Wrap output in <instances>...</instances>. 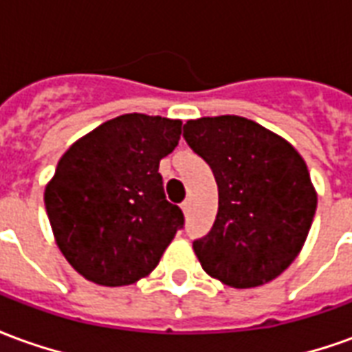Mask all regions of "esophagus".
Instances as JSON below:
<instances>
[{"mask_svg":"<svg viewBox=\"0 0 352 352\" xmlns=\"http://www.w3.org/2000/svg\"><path fill=\"white\" fill-rule=\"evenodd\" d=\"M181 209H183L184 214L188 213V209H190V201H188V199H184L183 204H181Z\"/></svg>","mask_w":352,"mask_h":352,"instance_id":"1","label":"esophagus"}]
</instances>
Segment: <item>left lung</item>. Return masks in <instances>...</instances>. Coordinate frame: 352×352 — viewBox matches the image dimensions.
<instances>
[{
  "instance_id": "1",
  "label": "left lung",
  "mask_w": 352,
  "mask_h": 352,
  "mask_svg": "<svg viewBox=\"0 0 352 352\" xmlns=\"http://www.w3.org/2000/svg\"><path fill=\"white\" fill-rule=\"evenodd\" d=\"M183 130L219 186L213 228L194 241L201 267L234 288L279 277L302 251L317 209L303 158L288 141L243 116H204Z\"/></svg>"
}]
</instances>
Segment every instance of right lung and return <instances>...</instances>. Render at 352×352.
Segmentation results:
<instances>
[{
  "label": "right lung",
  "instance_id": "obj_1",
  "mask_svg": "<svg viewBox=\"0 0 352 352\" xmlns=\"http://www.w3.org/2000/svg\"><path fill=\"white\" fill-rule=\"evenodd\" d=\"M181 120L116 116L75 141L45 188L58 249L85 277L124 287L160 262L183 211L169 204L160 160L181 139Z\"/></svg>",
  "mask_w": 352,
  "mask_h": 352
}]
</instances>
